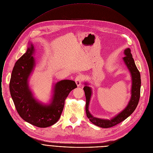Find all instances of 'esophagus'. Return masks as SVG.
Masks as SVG:
<instances>
[{"label": "esophagus", "instance_id": "1", "mask_svg": "<svg viewBox=\"0 0 153 153\" xmlns=\"http://www.w3.org/2000/svg\"><path fill=\"white\" fill-rule=\"evenodd\" d=\"M83 80V76L81 75H78L76 78H75V83L77 85V86H80L81 85V83L82 81Z\"/></svg>", "mask_w": 153, "mask_h": 153}]
</instances>
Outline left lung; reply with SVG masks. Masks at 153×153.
<instances>
[{
    "mask_svg": "<svg viewBox=\"0 0 153 153\" xmlns=\"http://www.w3.org/2000/svg\"><path fill=\"white\" fill-rule=\"evenodd\" d=\"M126 55L123 59L124 63L127 65L129 72L132 76V89H131V97L127 107L119 114L116 115L111 120H103L94 117L89 111V105L92 95V89L88 86V83H85V86L83 89L85 91L86 96V113L87 117L90 121L97 126L102 128H109L114 126L125 120L130 116L137 108L140 96V87H141V78L140 74L137 69L132 55L131 53V50L126 48L124 50Z\"/></svg>",
    "mask_w": 153,
    "mask_h": 153,
    "instance_id": "left-lung-1",
    "label": "left lung"
}]
</instances>
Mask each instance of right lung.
<instances>
[{"label":"right lung","instance_id":"obj_1","mask_svg":"<svg viewBox=\"0 0 153 153\" xmlns=\"http://www.w3.org/2000/svg\"><path fill=\"white\" fill-rule=\"evenodd\" d=\"M34 51V47L31 44L15 63L11 75L10 91L22 119L35 126L47 127L54 124L60 118L65 99L77 86L74 81L61 80L54 85L52 99L49 104L39 102L33 97L28 84V78L36 65L32 56Z\"/></svg>","mask_w":153,"mask_h":153}]
</instances>
